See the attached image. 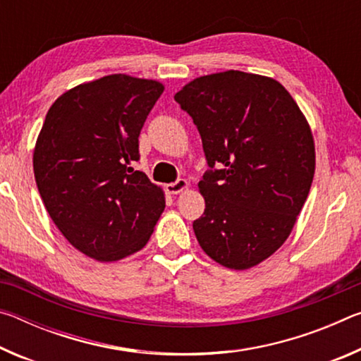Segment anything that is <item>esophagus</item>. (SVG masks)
Here are the masks:
<instances>
[{"label":"esophagus","instance_id":"obj_1","mask_svg":"<svg viewBox=\"0 0 361 361\" xmlns=\"http://www.w3.org/2000/svg\"><path fill=\"white\" fill-rule=\"evenodd\" d=\"M188 189H189V183L186 180H178V181L172 183V185H167L169 194H173V195L185 192V191H188Z\"/></svg>","mask_w":361,"mask_h":361}]
</instances>
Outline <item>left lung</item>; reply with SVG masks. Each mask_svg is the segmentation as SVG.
Instances as JSON below:
<instances>
[{
    "label": "left lung",
    "mask_w": 361,
    "mask_h": 361,
    "mask_svg": "<svg viewBox=\"0 0 361 361\" xmlns=\"http://www.w3.org/2000/svg\"><path fill=\"white\" fill-rule=\"evenodd\" d=\"M175 100L197 126L212 169L199 181V245L234 271L258 266L288 239L312 186L307 119L276 79L237 70L195 78Z\"/></svg>",
    "instance_id": "obj_1"
}]
</instances>
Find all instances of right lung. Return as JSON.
I'll use <instances>...</instances> for the list:
<instances>
[{
    "instance_id": "add662e5",
    "label": "right lung",
    "mask_w": 361,
    "mask_h": 361,
    "mask_svg": "<svg viewBox=\"0 0 361 361\" xmlns=\"http://www.w3.org/2000/svg\"><path fill=\"white\" fill-rule=\"evenodd\" d=\"M164 92L156 79L109 75L52 103L33 149L49 216L73 247L114 262L148 243L166 192L132 162L146 116Z\"/></svg>"
}]
</instances>
